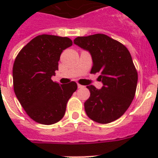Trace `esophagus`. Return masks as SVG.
<instances>
[{"mask_svg":"<svg viewBox=\"0 0 158 158\" xmlns=\"http://www.w3.org/2000/svg\"><path fill=\"white\" fill-rule=\"evenodd\" d=\"M77 87H78V89H81V88H84V87H85V86L81 85H80V84H78Z\"/></svg>","mask_w":158,"mask_h":158,"instance_id":"esophagus-1","label":"esophagus"}]
</instances>
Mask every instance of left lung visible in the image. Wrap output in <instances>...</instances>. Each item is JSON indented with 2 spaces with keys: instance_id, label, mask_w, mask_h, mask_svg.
<instances>
[{
  "instance_id": "left-lung-1",
  "label": "left lung",
  "mask_w": 158,
  "mask_h": 158,
  "mask_svg": "<svg viewBox=\"0 0 158 158\" xmlns=\"http://www.w3.org/2000/svg\"><path fill=\"white\" fill-rule=\"evenodd\" d=\"M76 45L90 52L93 65L91 73H99L104 86H87L90 97L85 110L92 120L109 123L126 112L135 97L138 72L129 51L123 44L104 34L78 36Z\"/></svg>"
}]
</instances>
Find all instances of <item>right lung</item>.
<instances>
[{
  "label": "right lung",
  "mask_w": 158,
  "mask_h": 158,
  "mask_svg": "<svg viewBox=\"0 0 158 158\" xmlns=\"http://www.w3.org/2000/svg\"><path fill=\"white\" fill-rule=\"evenodd\" d=\"M73 45L68 37L40 35L17 54L12 68L14 92L29 117L51 125L63 118L66 104L77 89L76 82L60 85L51 80L62 51Z\"/></svg>",
  "instance_id": "add662e5"
}]
</instances>
